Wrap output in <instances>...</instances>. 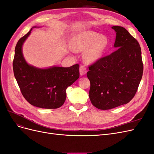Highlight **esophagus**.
<instances>
[{
  "label": "esophagus",
  "mask_w": 154,
  "mask_h": 154,
  "mask_svg": "<svg viewBox=\"0 0 154 154\" xmlns=\"http://www.w3.org/2000/svg\"><path fill=\"white\" fill-rule=\"evenodd\" d=\"M87 69L85 68V66H81L80 67V74L81 76H83L85 75V74L87 73Z\"/></svg>",
  "instance_id": "1"
}]
</instances>
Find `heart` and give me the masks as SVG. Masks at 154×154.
<instances>
[{
    "mask_svg": "<svg viewBox=\"0 0 154 154\" xmlns=\"http://www.w3.org/2000/svg\"><path fill=\"white\" fill-rule=\"evenodd\" d=\"M108 45V39L105 36L92 31H87L78 35L74 42L72 49L75 51H85L84 58L93 63L99 60Z\"/></svg>",
    "mask_w": 154,
    "mask_h": 154,
    "instance_id": "obj_1",
    "label": "heart"
}]
</instances>
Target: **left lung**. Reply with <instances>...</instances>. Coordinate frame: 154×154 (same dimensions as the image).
Returning <instances> with one entry per match:
<instances>
[{
	"label": "left lung",
	"mask_w": 154,
	"mask_h": 154,
	"mask_svg": "<svg viewBox=\"0 0 154 154\" xmlns=\"http://www.w3.org/2000/svg\"><path fill=\"white\" fill-rule=\"evenodd\" d=\"M116 32L117 50L88 67L89 98L101 110L127 104L134 97L141 80L143 63L141 50L136 38L125 28L112 27Z\"/></svg>",
	"instance_id": "8db88e82"
}]
</instances>
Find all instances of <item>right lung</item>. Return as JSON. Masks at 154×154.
Listing matches in <instances>:
<instances>
[{"instance_id": "add662e5", "label": "right lung", "mask_w": 154, "mask_h": 154, "mask_svg": "<svg viewBox=\"0 0 154 154\" xmlns=\"http://www.w3.org/2000/svg\"><path fill=\"white\" fill-rule=\"evenodd\" d=\"M31 30L16 45L13 62L14 75L23 96L31 105L42 109H58L66 101L67 88L80 77V66L40 69L29 65L22 49Z\"/></svg>"}]
</instances>
